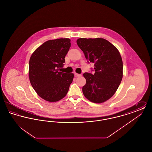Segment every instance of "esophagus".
Instances as JSON below:
<instances>
[{"label": "esophagus", "mask_w": 152, "mask_h": 152, "mask_svg": "<svg viewBox=\"0 0 152 152\" xmlns=\"http://www.w3.org/2000/svg\"><path fill=\"white\" fill-rule=\"evenodd\" d=\"M75 75L76 77H80V76H81V74L76 73H75Z\"/></svg>", "instance_id": "esophagus-1"}]
</instances>
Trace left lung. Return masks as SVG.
<instances>
[{
  "label": "left lung",
  "instance_id": "8db88e82",
  "mask_svg": "<svg viewBox=\"0 0 152 152\" xmlns=\"http://www.w3.org/2000/svg\"><path fill=\"white\" fill-rule=\"evenodd\" d=\"M88 63L94 64V74H83L86 84L83 93L89 101L101 103L112 97L123 79V64L119 51L102 38H80L76 41Z\"/></svg>",
  "mask_w": 152,
  "mask_h": 152
}]
</instances>
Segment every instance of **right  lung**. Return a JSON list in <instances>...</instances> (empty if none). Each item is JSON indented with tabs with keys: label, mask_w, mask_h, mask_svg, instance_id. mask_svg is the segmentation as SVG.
I'll list each match as a JSON object with an SVG mask.
<instances>
[{
	"label": "right lung",
	"mask_w": 152,
	"mask_h": 152,
	"mask_svg": "<svg viewBox=\"0 0 152 152\" xmlns=\"http://www.w3.org/2000/svg\"><path fill=\"white\" fill-rule=\"evenodd\" d=\"M71 40L58 39L45 42L32 54L29 62L31 84L44 100L56 102L67 94L74 75L58 71L65 63Z\"/></svg>",
	"instance_id": "obj_1"
}]
</instances>
